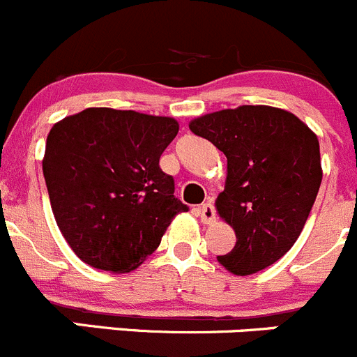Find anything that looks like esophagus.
<instances>
[{
	"instance_id": "esophagus-1",
	"label": "esophagus",
	"mask_w": 357,
	"mask_h": 357,
	"mask_svg": "<svg viewBox=\"0 0 357 357\" xmlns=\"http://www.w3.org/2000/svg\"><path fill=\"white\" fill-rule=\"evenodd\" d=\"M199 216L204 223H213V221L216 220V209H214V206L211 202L202 204V206L199 207Z\"/></svg>"
}]
</instances>
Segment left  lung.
<instances>
[{"instance_id": "obj_1", "label": "left lung", "mask_w": 357, "mask_h": 357, "mask_svg": "<svg viewBox=\"0 0 357 357\" xmlns=\"http://www.w3.org/2000/svg\"><path fill=\"white\" fill-rule=\"evenodd\" d=\"M190 130L227 157L216 211L237 242L218 261L235 275L271 266L302 234L319 192L317 136L298 116L272 106L209 113L193 119Z\"/></svg>"}]
</instances>
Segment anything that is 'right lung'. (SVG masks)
Here are the masks:
<instances>
[{
    "mask_svg": "<svg viewBox=\"0 0 357 357\" xmlns=\"http://www.w3.org/2000/svg\"><path fill=\"white\" fill-rule=\"evenodd\" d=\"M169 116L86 108L55 123L43 176L55 221L86 265L122 274L141 265L172 218L188 211L158 165L178 134Z\"/></svg>",
    "mask_w": 357,
    "mask_h": 357,
    "instance_id": "obj_1",
    "label": "right lung"
}]
</instances>
